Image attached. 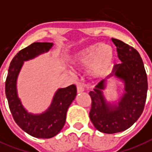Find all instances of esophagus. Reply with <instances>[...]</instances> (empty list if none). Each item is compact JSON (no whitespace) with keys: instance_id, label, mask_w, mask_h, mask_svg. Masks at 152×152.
Listing matches in <instances>:
<instances>
[{"instance_id":"esophagus-1","label":"esophagus","mask_w":152,"mask_h":152,"mask_svg":"<svg viewBox=\"0 0 152 152\" xmlns=\"http://www.w3.org/2000/svg\"><path fill=\"white\" fill-rule=\"evenodd\" d=\"M84 90H85V87H84V86H83V85L81 84V83L77 84V93H82V92H83Z\"/></svg>"}]
</instances>
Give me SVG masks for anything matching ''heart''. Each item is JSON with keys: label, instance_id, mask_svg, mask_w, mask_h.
Instances as JSON below:
<instances>
[{"label": "heart", "instance_id": "heart-1", "mask_svg": "<svg viewBox=\"0 0 152 152\" xmlns=\"http://www.w3.org/2000/svg\"><path fill=\"white\" fill-rule=\"evenodd\" d=\"M113 58L111 46L98 43L78 53L75 58V64L80 67H89L90 74L94 77H103L110 72Z\"/></svg>", "mask_w": 152, "mask_h": 152}]
</instances>
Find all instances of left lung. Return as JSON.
Listing matches in <instances>:
<instances>
[{"label":"left lung","instance_id":"left-lung-1","mask_svg":"<svg viewBox=\"0 0 152 152\" xmlns=\"http://www.w3.org/2000/svg\"><path fill=\"white\" fill-rule=\"evenodd\" d=\"M112 41L122 63L114 66L111 75L89 92L92 100L90 121L98 131L107 134L124 131L138 120L144 109L148 92L147 74L138 51L121 40L112 39ZM111 77L119 78L125 83L126 93L117 106L107 103L102 92L107 79Z\"/></svg>","mask_w":152,"mask_h":152}]
</instances>
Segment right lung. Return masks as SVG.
Returning <instances> with one entry per match:
<instances>
[{
    "label": "right lung",
    "instance_id": "obj_1",
    "mask_svg": "<svg viewBox=\"0 0 152 152\" xmlns=\"http://www.w3.org/2000/svg\"><path fill=\"white\" fill-rule=\"evenodd\" d=\"M52 46V43H33L20 50L12 60L5 81V94L14 121L22 130L36 138H51L62 130L68 108L77 94L75 85L58 89L49 109L39 115L28 113L21 104L17 96L16 80L23 61L47 52Z\"/></svg>",
    "mask_w": 152,
    "mask_h": 152
}]
</instances>
